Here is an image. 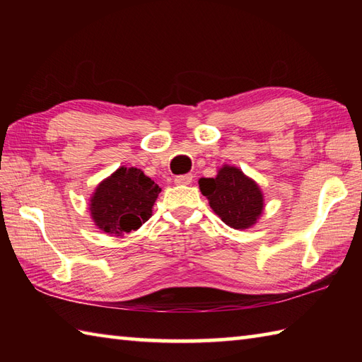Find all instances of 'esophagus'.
Wrapping results in <instances>:
<instances>
[{"mask_svg": "<svg viewBox=\"0 0 362 362\" xmlns=\"http://www.w3.org/2000/svg\"><path fill=\"white\" fill-rule=\"evenodd\" d=\"M174 182L177 185H189L193 182V174H182V175H175Z\"/></svg>", "mask_w": 362, "mask_h": 362, "instance_id": "34e87169", "label": "esophagus"}]
</instances>
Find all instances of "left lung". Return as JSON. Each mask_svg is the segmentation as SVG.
I'll return each instance as SVG.
<instances>
[{"label": "left lung", "mask_w": 362, "mask_h": 362, "mask_svg": "<svg viewBox=\"0 0 362 362\" xmlns=\"http://www.w3.org/2000/svg\"><path fill=\"white\" fill-rule=\"evenodd\" d=\"M199 187L213 211L232 228H249L263 211L258 185L235 166H222L214 179L199 180Z\"/></svg>", "instance_id": "8db88e82"}]
</instances>
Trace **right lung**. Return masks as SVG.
Masks as SVG:
<instances>
[{
    "mask_svg": "<svg viewBox=\"0 0 362 362\" xmlns=\"http://www.w3.org/2000/svg\"><path fill=\"white\" fill-rule=\"evenodd\" d=\"M158 185L136 168H119L91 197L90 211L105 233L121 236L140 228L151 218Z\"/></svg>",
    "mask_w": 362,
    "mask_h": 362,
    "instance_id": "add662e5",
    "label": "right lung"
}]
</instances>
